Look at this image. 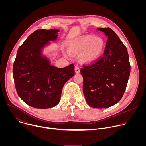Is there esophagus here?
Here are the masks:
<instances>
[{"instance_id": "esophagus-1", "label": "esophagus", "mask_w": 146, "mask_h": 146, "mask_svg": "<svg viewBox=\"0 0 146 146\" xmlns=\"http://www.w3.org/2000/svg\"><path fill=\"white\" fill-rule=\"evenodd\" d=\"M74 70H75V72L76 73H79L80 72V68L77 66V65H76L75 66V68H74Z\"/></svg>"}]
</instances>
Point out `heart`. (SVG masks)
I'll use <instances>...</instances> for the list:
<instances>
[{
    "label": "heart",
    "mask_w": 146,
    "mask_h": 146,
    "mask_svg": "<svg viewBox=\"0 0 146 146\" xmlns=\"http://www.w3.org/2000/svg\"><path fill=\"white\" fill-rule=\"evenodd\" d=\"M104 47L103 40L99 37L91 35L82 36L72 44L70 50L72 52L78 53L82 51L83 59L87 62L96 60L102 54ZM70 56V54H68Z\"/></svg>",
    "instance_id": "1"
}]
</instances>
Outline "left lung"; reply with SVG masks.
<instances>
[{
  "label": "left lung",
  "instance_id": "1",
  "mask_svg": "<svg viewBox=\"0 0 146 146\" xmlns=\"http://www.w3.org/2000/svg\"><path fill=\"white\" fill-rule=\"evenodd\" d=\"M108 36L103 55L92 63L82 65L83 92L88 105L108 108L118 103L126 90L131 72L126 47L110 28H98Z\"/></svg>",
  "mask_w": 146,
  "mask_h": 146
}]
</instances>
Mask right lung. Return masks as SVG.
I'll use <instances>...</instances> for the list:
<instances>
[{
	"mask_svg": "<svg viewBox=\"0 0 146 146\" xmlns=\"http://www.w3.org/2000/svg\"><path fill=\"white\" fill-rule=\"evenodd\" d=\"M58 30L38 29L31 33L17 53L13 73L17 92L27 105L48 109L59 103L65 82L74 75L73 64L64 68L51 65L41 55L49 41L55 40Z\"/></svg>",
	"mask_w": 146,
	"mask_h": 146,
	"instance_id": "add662e5",
	"label": "right lung"
}]
</instances>
